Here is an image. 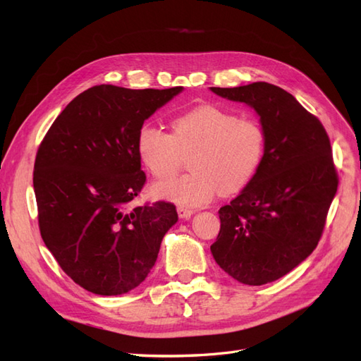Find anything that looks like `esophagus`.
<instances>
[{"label":"esophagus","mask_w":361,"mask_h":361,"mask_svg":"<svg viewBox=\"0 0 361 361\" xmlns=\"http://www.w3.org/2000/svg\"><path fill=\"white\" fill-rule=\"evenodd\" d=\"M178 214L180 218H183V220H188V218H191V215L194 214L192 209H187V207H178Z\"/></svg>","instance_id":"obj_1"}]
</instances>
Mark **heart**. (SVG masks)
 Masks as SVG:
<instances>
[{
  "label": "heart",
  "mask_w": 361,
  "mask_h": 361,
  "mask_svg": "<svg viewBox=\"0 0 361 361\" xmlns=\"http://www.w3.org/2000/svg\"><path fill=\"white\" fill-rule=\"evenodd\" d=\"M169 134L145 123L137 134V154L152 176L170 178L191 154V173L159 180L152 187L157 199L180 207L209 203L218 191L232 194L251 182L265 154V133L250 118L216 105H200L171 120Z\"/></svg>",
  "instance_id": "b5f03b06"
}]
</instances>
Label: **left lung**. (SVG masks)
Segmentation results:
<instances>
[{
  "instance_id": "8db88e82",
  "label": "left lung",
  "mask_w": 361,
  "mask_h": 361,
  "mask_svg": "<svg viewBox=\"0 0 361 361\" xmlns=\"http://www.w3.org/2000/svg\"><path fill=\"white\" fill-rule=\"evenodd\" d=\"M209 89L255 110L267 138L255 178L218 211L221 228L211 253L239 283L267 285L319 243L338 183L330 140L319 120L277 85Z\"/></svg>"
}]
</instances>
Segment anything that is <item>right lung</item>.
I'll use <instances>...</instances> for the list:
<instances>
[{
  "instance_id": "right-lung-1",
  "label": "right lung",
  "mask_w": 361,
  "mask_h": 361,
  "mask_svg": "<svg viewBox=\"0 0 361 361\" xmlns=\"http://www.w3.org/2000/svg\"><path fill=\"white\" fill-rule=\"evenodd\" d=\"M182 90L92 87L64 108L42 141L32 176L40 235L85 290L122 295L137 288L178 221L171 203H130L146 182L138 129Z\"/></svg>"
}]
</instances>
